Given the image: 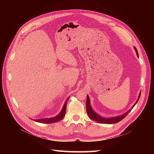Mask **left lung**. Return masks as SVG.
Instances as JSON below:
<instances>
[{
	"mask_svg": "<svg viewBox=\"0 0 154 154\" xmlns=\"http://www.w3.org/2000/svg\"><path fill=\"white\" fill-rule=\"evenodd\" d=\"M134 49L136 51V53H137V55L138 57H139L138 52L137 51V48L135 47H134ZM140 96H141V93H140L138 100H137V102H135L134 105L132 106V108H131V109H132L134 107V106L138 102V100L140 97ZM86 112H87V114H88V116L91 119H93V121H94L97 122H99V123H102V124H116V123H118L119 121H121V120H122L124 118H125L126 117V116L128 115V113L131 111V109H129V110L128 112H127L126 113H124L122 115L118 116L113 117V118H104V117L100 116V115H97V113H96L94 112V110L92 109V107L90 105V97H89L88 95H87V97H86Z\"/></svg>",
	"mask_w": 154,
	"mask_h": 154,
	"instance_id": "8db88e82",
	"label": "left lung"
}]
</instances>
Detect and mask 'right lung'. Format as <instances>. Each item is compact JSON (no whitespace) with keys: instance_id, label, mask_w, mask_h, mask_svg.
Segmentation results:
<instances>
[{"instance_id":"1","label":"right lung","mask_w":154,"mask_h":154,"mask_svg":"<svg viewBox=\"0 0 154 154\" xmlns=\"http://www.w3.org/2000/svg\"><path fill=\"white\" fill-rule=\"evenodd\" d=\"M69 98L66 100L61 112L57 116L51 118H44V119H34V121L36 122H40V123L51 124V123H54V122H56L57 121L61 120L65 115L66 110V103H67V102H68V100L69 99Z\"/></svg>"}]
</instances>
